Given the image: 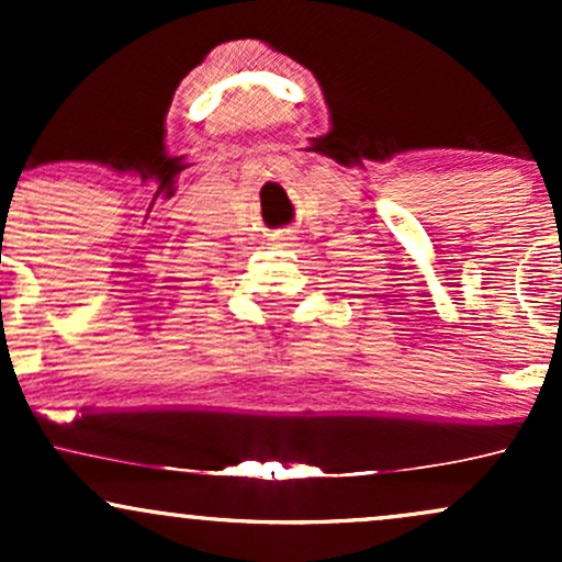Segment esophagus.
Returning a JSON list of instances; mask_svg holds the SVG:
<instances>
[{"mask_svg":"<svg viewBox=\"0 0 562 562\" xmlns=\"http://www.w3.org/2000/svg\"><path fill=\"white\" fill-rule=\"evenodd\" d=\"M272 240H274L277 248H290V245H295V240H299V237H295L290 229H282V232H277Z\"/></svg>","mask_w":562,"mask_h":562,"instance_id":"esophagus-1","label":"esophagus"}]
</instances>
